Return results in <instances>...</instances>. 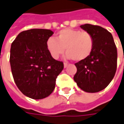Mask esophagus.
<instances>
[{"instance_id":"1","label":"esophagus","mask_w":124,"mask_h":124,"mask_svg":"<svg viewBox=\"0 0 124 124\" xmlns=\"http://www.w3.org/2000/svg\"><path fill=\"white\" fill-rule=\"evenodd\" d=\"M67 65H68V64L67 63V62H64V68L67 67Z\"/></svg>"}]
</instances>
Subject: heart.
Segmentation results:
<instances>
[{
    "mask_svg": "<svg viewBox=\"0 0 124 124\" xmlns=\"http://www.w3.org/2000/svg\"><path fill=\"white\" fill-rule=\"evenodd\" d=\"M94 40L88 32L75 29H63L56 35V39L50 37L46 41V48L54 59H57L66 49V58L76 62L83 61L91 55Z\"/></svg>",
    "mask_w": 124,
    "mask_h": 124,
    "instance_id": "b5f03b06",
    "label": "heart"
}]
</instances>
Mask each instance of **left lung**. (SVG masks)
Listing matches in <instances>:
<instances>
[{
	"mask_svg": "<svg viewBox=\"0 0 124 124\" xmlns=\"http://www.w3.org/2000/svg\"><path fill=\"white\" fill-rule=\"evenodd\" d=\"M93 36L94 45L87 59L75 64L77 72L73 79L78 86L86 92L95 93L104 89L115 75L117 51L112 35L99 25H80Z\"/></svg>",
	"mask_w": 124,
	"mask_h": 124,
	"instance_id": "8db88e82",
	"label": "left lung"
}]
</instances>
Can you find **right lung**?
<instances>
[{
	"instance_id": "right-lung-1",
	"label": "right lung",
	"mask_w": 124,
	"mask_h": 124,
	"mask_svg": "<svg viewBox=\"0 0 124 124\" xmlns=\"http://www.w3.org/2000/svg\"><path fill=\"white\" fill-rule=\"evenodd\" d=\"M53 32L30 29L20 32L11 45L9 62L19 90L32 99H42L53 92L64 64L55 60L46 48Z\"/></svg>"
}]
</instances>
